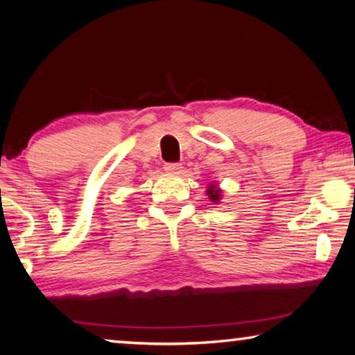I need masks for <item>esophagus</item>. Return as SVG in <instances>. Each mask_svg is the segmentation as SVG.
Wrapping results in <instances>:
<instances>
[{
	"label": "esophagus",
	"mask_w": 355,
	"mask_h": 355,
	"mask_svg": "<svg viewBox=\"0 0 355 355\" xmlns=\"http://www.w3.org/2000/svg\"><path fill=\"white\" fill-rule=\"evenodd\" d=\"M165 171H170V173H176V171H181V168H182V165L181 164H178V162H168V164H165Z\"/></svg>",
	"instance_id": "obj_1"
}]
</instances>
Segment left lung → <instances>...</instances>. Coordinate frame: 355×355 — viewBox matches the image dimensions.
Segmentation results:
<instances>
[{
	"instance_id": "8db88e82",
	"label": "left lung",
	"mask_w": 355,
	"mask_h": 355,
	"mask_svg": "<svg viewBox=\"0 0 355 355\" xmlns=\"http://www.w3.org/2000/svg\"><path fill=\"white\" fill-rule=\"evenodd\" d=\"M207 195L211 196L212 201H218V200H220V190L216 189V185H209Z\"/></svg>"
}]
</instances>
